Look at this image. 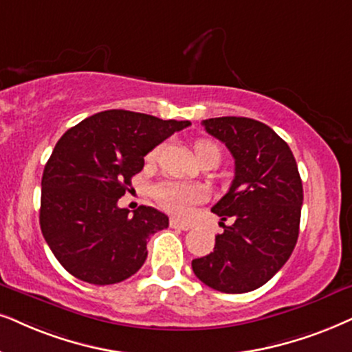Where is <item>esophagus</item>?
Returning a JSON list of instances; mask_svg holds the SVG:
<instances>
[{
  "label": "esophagus",
  "mask_w": 352,
  "mask_h": 352,
  "mask_svg": "<svg viewBox=\"0 0 352 352\" xmlns=\"http://www.w3.org/2000/svg\"><path fill=\"white\" fill-rule=\"evenodd\" d=\"M170 228L180 229V230H188V229H191V224H188V222H180L179 219H170Z\"/></svg>",
  "instance_id": "1"
}]
</instances>
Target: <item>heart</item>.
<instances>
[{
  "mask_svg": "<svg viewBox=\"0 0 352 352\" xmlns=\"http://www.w3.org/2000/svg\"><path fill=\"white\" fill-rule=\"evenodd\" d=\"M159 153H161V146H155L154 149L149 151L148 161H155ZM193 153L197 155L199 162L203 161H216L219 162L221 151L217 146L209 140H197L193 143ZM154 198L157 203L175 216H184L190 211L193 204H197L201 199V191L197 186L184 184V182L167 180L162 184L155 185Z\"/></svg>",
  "mask_w": 352,
  "mask_h": 352,
  "instance_id": "heart-1",
  "label": "heart"
}]
</instances>
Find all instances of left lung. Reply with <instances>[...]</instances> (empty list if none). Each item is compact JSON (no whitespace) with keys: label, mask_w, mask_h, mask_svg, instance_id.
Returning a JSON list of instances; mask_svg holds the SVG:
<instances>
[{"label":"left lung","mask_w":352,"mask_h":352,"mask_svg":"<svg viewBox=\"0 0 352 352\" xmlns=\"http://www.w3.org/2000/svg\"><path fill=\"white\" fill-rule=\"evenodd\" d=\"M235 161L228 193L211 211L232 221L209 255L191 261L199 281L226 294L255 291L283 268L299 237L302 180L287 143L268 124L245 117L203 120Z\"/></svg>","instance_id":"left-lung-1"}]
</instances>
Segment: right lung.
I'll use <instances>...</instances> for the list:
<instances>
[{
	"instance_id": "obj_1",
	"label": "right lung",
	"mask_w": 352,
	"mask_h": 352,
	"mask_svg": "<svg viewBox=\"0 0 352 352\" xmlns=\"http://www.w3.org/2000/svg\"><path fill=\"white\" fill-rule=\"evenodd\" d=\"M188 124L105 110L60 138L43 168L40 229L69 274L105 286L143 266L148 239L168 228V217L151 206L130 214L118 198L143 170L144 155Z\"/></svg>"
}]
</instances>
